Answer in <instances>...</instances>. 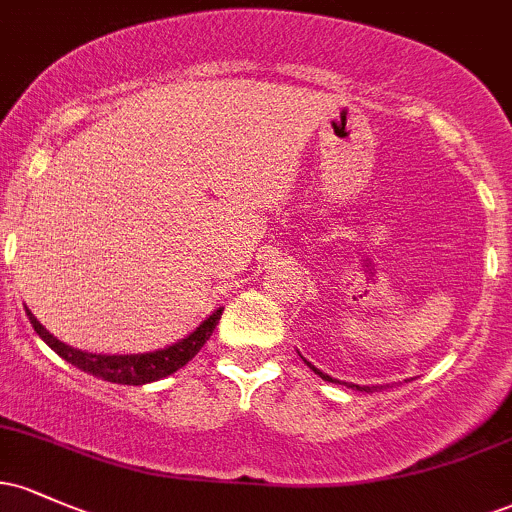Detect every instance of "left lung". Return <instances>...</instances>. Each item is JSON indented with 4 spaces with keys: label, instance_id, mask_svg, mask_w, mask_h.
<instances>
[{
    "label": "left lung",
    "instance_id": "8db88e82",
    "mask_svg": "<svg viewBox=\"0 0 512 512\" xmlns=\"http://www.w3.org/2000/svg\"><path fill=\"white\" fill-rule=\"evenodd\" d=\"M305 363H308V361H305ZM308 366H310V368H313V370H315V373H317V375H320V378H322V380H327V383H339V380H332V378H330V375H327V373H322V370H317V368L313 366V363H308ZM349 387H356V390H361V392H373V390H375V392H378V390H383V385H373V387H368V385H363V387H358V385H349Z\"/></svg>",
    "mask_w": 512,
    "mask_h": 512
}]
</instances>
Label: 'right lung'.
Returning <instances> with one entry per match:
<instances>
[{
  "instance_id": "add662e5",
  "label": "right lung",
  "mask_w": 512,
  "mask_h": 512,
  "mask_svg": "<svg viewBox=\"0 0 512 512\" xmlns=\"http://www.w3.org/2000/svg\"><path fill=\"white\" fill-rule=\"evenodd\" d=\"M223 308L211 313L202 325L197 327L190 337L180 339L178 344L168 346V349L154 351V354H134V356H105V354H86V351L72 349V346L62 344L60 339L52 337V334L35 320V315L26 308L28 320H31L33 330L40 334L45 344L50 346L52 351H57L64 361L72 363V366L86 370V373L96 375V378L108 380V383H117V385H146L154 383V380L166 378V375L175 373L185 366L187 361H192L199 354L207 339L211 337V332L216 330V322L221 320Z\"/></svg>"
}]
</instances>
